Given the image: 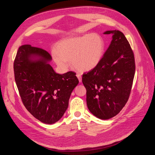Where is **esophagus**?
I'll return each instance as SVG.
<instances>
[{"mask_svg": "<svg viewBox=\"0 0 155 155\" xmlns=\"http://www.w3.org/2000/svg\"><path fill=\"white\" fill-rule=\"evenodd\" d=\"M76 75H77V78H78V79L79 81H80V82H81V80H82V77H81V75L80 74H79V73H77Z\"/></svg>", "mask_w": 155, "mask_h": 155, "instance_id": "1", "label": "esophagus"}]
</instances>
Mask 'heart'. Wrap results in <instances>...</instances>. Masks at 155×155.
Listing matches in <instances>:
<instances>
[{
    "mask_svg": "<svg viewBox=\"0 0 155 155\" xmlns=\"http://www.w3.org/2000/svg\"><path fill=\"white\" fill-rule=\"evenodd\" d=\"M104 49L103 38L96 33L72 37L61 41L53 52L57 65L63 71L69 68L70 62L80 71H89L101 61Z\"/></svg>",
    "mask_w": 155,
    "mask_h": 155,
    "instance_id": "1",
    "label": "heart"
}]
</instances>
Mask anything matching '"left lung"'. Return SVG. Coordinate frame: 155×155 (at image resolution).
Wrapping results in <instances>:
<instances>
[{
    "instance_id": "obj_1",
    "label": "left lung",
    "mask_w": 155,
    "mask_h": 155,
    "mask_svg": "<svg viewBox=\"0 0 155 155\" xmlns=\"http://www.w3.org/2000/svg\"><path fill=\"white\" fill-rule=\"evenodd\" d=\"M112 41L100 63L84 72L82 82L86 88V101L91 114L102 120L116 116L127 102L134 77L133 51L119 30L107 31Z\"/></svg>"
}]
</instances>
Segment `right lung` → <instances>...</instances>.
I'll return each mask as SVG.
<instances>
[{
  "label": "right lung",
  "instance_id": "right-lung-1",
  "mask_svg": "<svg viewBox=\"0 0 155 155\" xmlns=\"http://www.w3.org/2000/svg\"><path fill=\"white\" fill-rule=\"evenodd\" d=\"M51 55L29 45L20 46L14 62L15 80L22 102L38 120L52 124L67 110L69 97L79 81L76 73L54 72Z\"/></svg>",
  "mask_w": 155,
  "mask_h": 155
}]
</instances>
